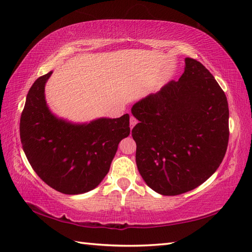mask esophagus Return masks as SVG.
Segmentation results:
<instances>
[{
  "label": "esophagus",
  "mask_w": 252,
  "mask_h": 252,
  "mask_svg": "<svg viewBox=\"0 0 252 252\" xmlns=\"http://www.w3.org/2000/svg\"><path fill=\"white\" fill-rule=\"evenodd\" d=\"M137 123V121H136V119L133 116H131V118H130V127H131V130L133 129V127H134V126L136 125Z\"/></svg>",
  "instance_id": "esophagus-1"
}]
</instances>
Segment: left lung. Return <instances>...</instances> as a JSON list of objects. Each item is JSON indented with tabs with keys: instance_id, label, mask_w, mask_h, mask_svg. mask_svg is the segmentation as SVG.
Wrapping results in <instances>:
<instances>
[{
	"instance_id": "obj_1",
	"label": "left lung",
	"mask_w": 252,
	"mask_h": 252,
	"mask_svg": "<svg viewBox=\"0 0 252 252\" xmlns=\"http://www.w3.org/2000/svg\"><path fill=\"white\" fill-rule=\"evenodd\" d=\"M136 165L158 194L175 196L216 172L228 143V104L201 63L185 58L179 81H170L132 107Z\"/></svg>"
}]
</instances>
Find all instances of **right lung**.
Segmentation results:
<instances>
[{"label":"right lung","instance_id":"right-lung-1","mask_svg":"<svg viewBox=\"0 0 252 252\" xmlns=\"http://www.w3.org/2000/svg\"><path fill=\"white\" fill-rule=\"evenodd\" d=\"M53 71L35 80L20 117V140L32 169L52 189L67 195L97 187L108 173L122 138L130 134V116L73 123L53 114L45 84Z\"/></svg>","mask_w":252,"mask_h":252}]
</instances>
